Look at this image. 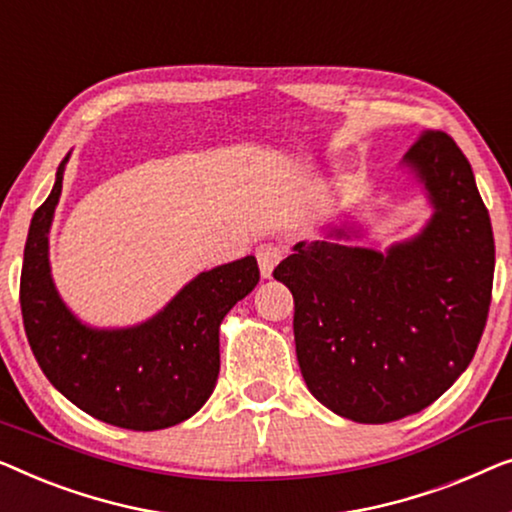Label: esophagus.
I'll return each instance as SVG.
<instances>
[{"label":"esophagus","instance_id":"1","mask_svg":"<svg viewBox=\"0 0 512 512\" xmlns=\"http://www.w3.org/2000/svg\"><path fill=\"white\" fill-rule=\"evenodd\" d=\"M257 255V262H259V271H262L264 278H271L273 269H276L280 259H283V248L276 246V243H262L255 250Z\"/></svg>","mask_w":512,"mask_h":512}]
</instances>
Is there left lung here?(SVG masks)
Listing matches in <instances>:
<instances>
[{
  "instance_id": "8db88e82",
  "label": "left lung",
  "mask_w": 512,
  "mask_h": 512,
  "mask_svg": "<svg viewBox=\"0 0 512 512\" xmlns=\"http://www.w3.org/2000/svg\"><path fill=\"white\" fill-rule=\"evenodd\" d=\"M403 164L434 204L415 239L387 253L301 241L273 269L294 297L308 390L362 424L401 420L441 397L471 364L492 301L494 234L469 160L429 129Z\"/></svg>"
}]
</instances>
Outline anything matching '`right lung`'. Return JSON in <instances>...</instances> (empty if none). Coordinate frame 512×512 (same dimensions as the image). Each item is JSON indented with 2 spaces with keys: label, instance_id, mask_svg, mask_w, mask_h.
I'll return each instance as SVG.
<instances>
[{
  "label": "right lung",
  "instance_id": "1",
  "mask_svg": "<svg viewBox=\"0 0 512 512\" xmlns=\"http://www.w3.org/2000/svg\"><path fill=\"white\" fill-rule=\"evenodd\" d=\"M34 213L20 273V311L41 371L74 406L113 427L167 429L211 397L220 373V322L259 283L253 255L190 280L155 318L127 329H92L64 306L48 264V229L62 194Z\"/></svg>",
  "mask_w": 512,
  "mask_h": 512
}]
</instances>
